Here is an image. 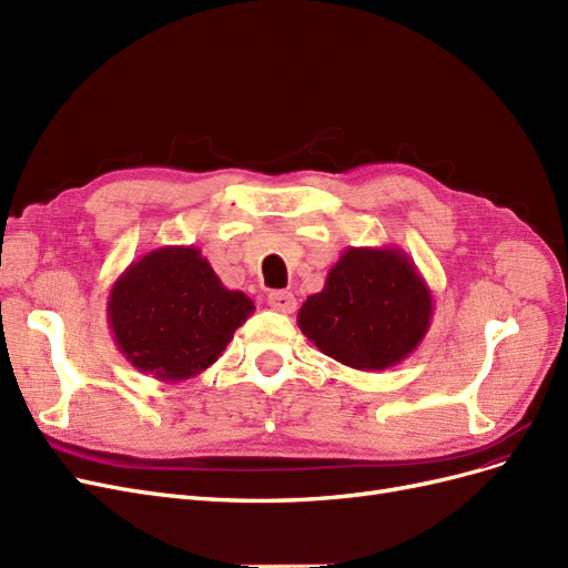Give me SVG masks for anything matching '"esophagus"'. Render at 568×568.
Masks as SVG:
<instances>
[{
    "mask_svg": "<svg viewBox=\"0 0 568 568\" xmlns=\"http://www.w3.org/2000/svg\"><path fill=\"white\" fill-rule=\"evenodd\" d=\"M267 303H270L272 311L284 313V315H291L296 311V298H294V294H291V291H270Z\"/></svg>",
    "mask_w": 568,
    "mask_h": 568,
    "instance_id": "34e87169",
    "label": "esophagus"
}]
</instances>
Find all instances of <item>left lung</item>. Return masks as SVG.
<instances>
[{
	"mask_svg": "<svg viewBox=\"0 0 568 568\" xmlns=\"http://www.w3.org/2000/svg\"><path fill=\"white\" fill-rule=\"evenodd\" d=\"M432 317V288L405 251L351 246L301 305L298 326L336 363L384 372L417 351Z\"/></svg>",
	"mask_w": 568,
	"mask_h": 568,
	"instance_id": "left-lung-1",
	"label": "left lung"
}]
</instances>
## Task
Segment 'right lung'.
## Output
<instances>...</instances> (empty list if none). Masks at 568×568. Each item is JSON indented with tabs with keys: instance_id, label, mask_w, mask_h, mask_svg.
I'll return each mask as SVG.
<instances>
[{
	"instance_id": "add662e5",
	"label": "right lung",
	"mask_w": 568,
	"mask_h": 568,
	"mask_svg": "<svg viewBox=\"0 0 568 568\" xmlns=\"http://www.w3.org/2000/svg\"><path fill=\"white\" fill-rule=\"evenodd\" d=\"M253 311V301L222 284L196 246L144 253L113 282L106 303L118 351L165 384L209 369Z\"/></svg>"
}]
</instances>
